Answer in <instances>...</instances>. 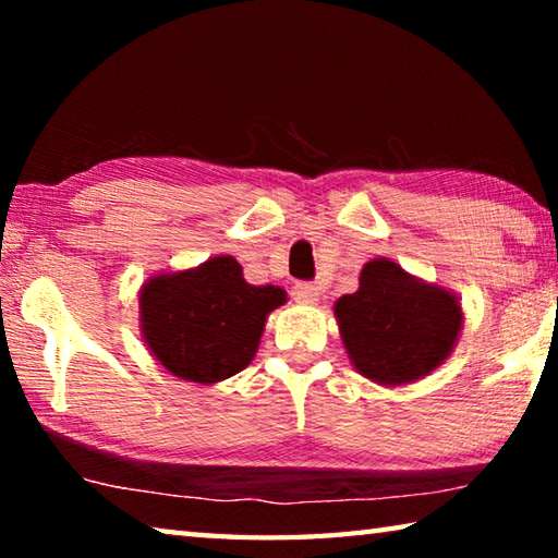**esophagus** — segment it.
Here are the masks:
<instances>
[{"instance_id": "obj_1", "label": "esophagus", "mask_w": 558, "mask_h": 558, "mask_svg": "<svg viewBox=\"0 0 558 558\" xmlns=\"http://www.w3.org/2000/svg\"><path fill=\"white\" fill-rule=\"evenodd\" d=\"M292 298H295V302L313 305V302L319 300V286H315V282H295L292 286Z\"/></svg>"}]
</instances>
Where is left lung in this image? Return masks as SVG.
Segmentation results:
<instances>
[{
  "instance_id": "left-lung-1",
  "label": "left lung",
  "mask_w": 558,
  "mask_h": 558,
  "mask_svg": "<svg viewBox=\"0 0 558 558\" xmlns=\"http://www.w3.org/2000/svg\"><path fill=\"white\" fill-rule=\"evenodd\" d=\"M335 313L359 374L379 384L415 381L436 369L462 325L450 292L418 282L386 258L366 263L359 290L339 298Z\"/></svg>"
}]
</instances>
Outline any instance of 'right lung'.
Here are the masks:
<instances>
[{
	"label": "right lung",
	"mask_w": 558,
	"mask_h": 558,
	"mask_svg": "<svg viewBox=\"0 0 558 558\" xmlns=\"http://www.w3.org/2000/svg\"><path fill=\"white\" fill-rule=\"evenodd\" d=\"M282 302L280 288L248 286L239 263L221 256L196 270L153 278L140 310L157 362L179 379L214 384L248 366L268 313Z\"/></svg>",
	"instance_id": "add662e5"
}]
</instances>
